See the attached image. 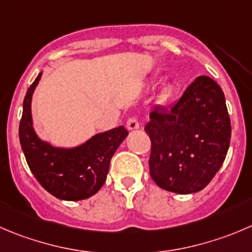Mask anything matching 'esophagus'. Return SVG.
Returning a JSON list of instances; mask_svg holds the SVG:
<instances>
[{"label": "esophagus", "mask_w": 252, "mask_h": 252, "mask_svg": "<svg viewBox=\"0 0 252 252\" xmlns=\"http://www.w3.org/2000/svg\"><path fill=\"white\" fill-rule=\"evenodd\" d=\"M139 126H140V124H139L136 118H129L128 122H126V129L128 130H135V129H139Z\"/></svg>", "instance_id": "1"}]
</instances>
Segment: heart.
I'll list each match as a JSON object with an SVG mask.
<instances>
[{
	"label": "heart",
	"instance_id": "heart-1",
	"mask_svg": "<svg viewBox=\"0 0 252 252\" xmlns=\"http://www.w3.org/2000/svg\"><path fill=\"white\" fill-rule=\"evenodd\" d=\"M151 86H154V82H151ZM176 92V87L172 82H166L162 86L160 87V91H158V97H156V101L161 106H165L167 104L171 99L173 98Z\"/></svg>",
	"mask_w": 252,
	"mask_h": 252
}]
</instances>
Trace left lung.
<instances>
[{
  "instance_id": "8db88e82",
  "label": "left lung",
  "mask_w": 252,
  "mask_h": 252,
  "mask_svg": "<svg viewBox=\"0 0 252 252\" xmlns=\"http://www.w3.org/2000/svg\"><path fill=\"white\" fill-rule=\"evenodd\" d=\"M150 176L166 191H202L225 160L231 126L220 86L198 76L171 108L156 107L145 126Z\"/></svg>"
}]
</instances>
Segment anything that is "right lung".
Here are the masks:
<instances>
[{
    "label": "right lung",
    "mask_w": 252,
    "mask_h": 252,
    "mask_svg": "<svg viewBox=\"0 0 252 252\" xmlns=\"http://www.w3.org/2000/svg\"><path fill=\"white\" fill-rule=\"evenodd\" d=\"M41 79L36 76L27 91L19 123V141L27 163L44 189L63 201H82L101 189L112 156L128 135L123 126L97 133L72 148L53 146L34 129L32 98Z\"/></svg>",
    "instance_id": "right-lung-1"
}]
</instances>
